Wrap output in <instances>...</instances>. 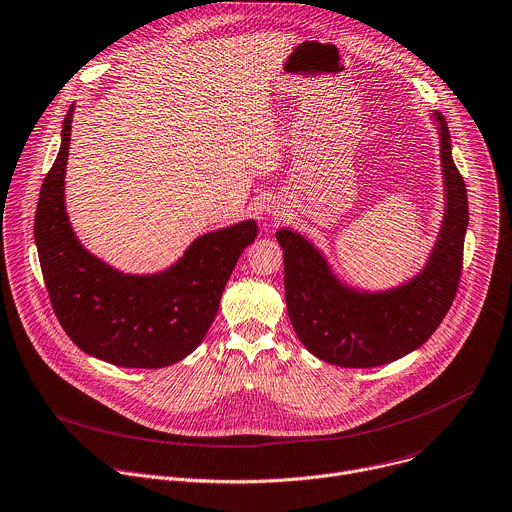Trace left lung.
<instances>
[{"mask_svg":"<svg viewBox=\"0 0 512 512\" xmlns=\"http://www.w3.org/2000/svg\"><path fill=\"white\" fill-rule=\"evenodd\" d=\"M440 124L446 213L426 269L400 289L358 293L339 285L309 241L289 229L275 233L283 249L285 301L301 344L342 368L390 364L420 348L448 313L462 275L468 199L452 160L446 118Z\"/></svg>","mask_w":512,"mask_h":512,"instance_id":"8db88e82","label":"left lung"}]
</instances>
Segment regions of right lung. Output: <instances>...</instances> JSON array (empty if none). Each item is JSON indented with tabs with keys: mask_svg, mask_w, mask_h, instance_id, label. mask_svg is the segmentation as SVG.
I'll return each instance as SVG.
<instances>
[{
	"mask_svg": "<svg viewBox=\"0 0 512 512\" xmlns=\"http://www.w3.org/2000/svg\"><path fill=\"white\" fill-rule=\"evenodd\" d=\"M70 108L62 146L38 199L34 237L54 313L86 354L122 368H164L187 358L207 335L237 259L257 237L245 221L199 237L160 275L114 271L76 239L64 207Z\"/></svg>",
	"mask_w": 512,
	"mask_h": 512,
	"instance_id": "right-lung-1",
	"label": "right lung"
}]
</instances>
